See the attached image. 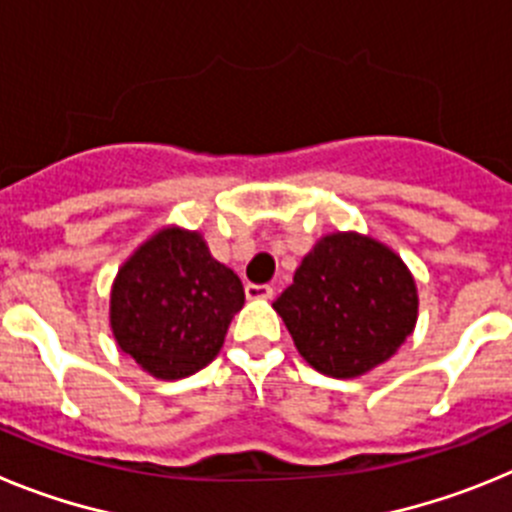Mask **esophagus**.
I'll return each mask as SVG.
<instances>
[{"label":"esophagus","instance_id":"34e87169","mask_svg":"<svg viewBox=\"0 0 512 512\" xmlns=\"http://www.w3.org/2000/svg\"><path fill=\"white\" fill-rule=\"evenodd\" d=\"M246 297L248 300H271L274 289L269 284H246Z\"/></svg>","mask_w":512,"mask_h":512}]
</instances>
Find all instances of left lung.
<instances>
[{"label":"left lung","instance_id":"1","mask_svg":"<svg viewBox=\"0 0 512 512\" xmlns=\"http://www.w3.org/2000/svg\"><path fill=\"white\" fill-rule=\"evenodd\" d=\"M310 366L348 379L390 359L413 333L418 292L408 266L359 233L325 235L274 302Z\"/></svg>","mask_w":512,"mask_h":512}]
</instances>
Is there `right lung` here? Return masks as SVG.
<instances>
[{
	"instance_id": "1",
	"label": "right lung",
	"mask_w": 512,
	"mask_h": 512,
	"mask_svg": "<svg viewBox=\"0 0 512 512\" xmlns=\"http://www.w3.org/2000/svg\"><path fill=\"white\" fill-rule=\"evenodd\" d=\"M241 279L210 256L200 233L169 228L122 266L112 287L117 346L158 379H182L210 364L243 307Z\"/></svg>"
}]
</instances>
